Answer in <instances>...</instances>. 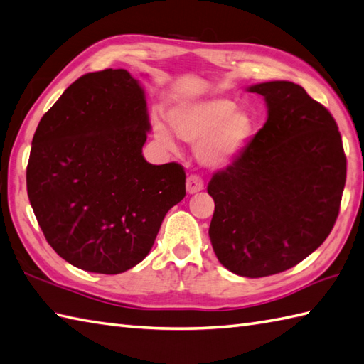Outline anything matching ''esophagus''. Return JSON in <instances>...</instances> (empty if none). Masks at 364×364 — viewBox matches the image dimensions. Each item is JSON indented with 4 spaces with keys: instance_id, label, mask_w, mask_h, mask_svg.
<instances>
[{
    "instance_id": "34e87169",
    "label": "esophagus",
    "mask_w": 364,
    "mask_h": 364,
    "mask_svg": "<svg viewBox=\"0 0 364 364\" xmlns=\"http://www.w3.org/2000/svg\"><path fill=\"white\" fill-rule=\"evenodd\" d=\"M200 190H204L203 177L198 176V174L188 176V179H187V191L190 193V195H193V193H198Z\"/></svg>"
}]
</instances>
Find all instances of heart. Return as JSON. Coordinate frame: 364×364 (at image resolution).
<instances>
[{"instance_id":"1","label":"heart","mask_w":364,"mask_h":364,"mask_svg":"<svg viewBox=\"0 0 364 364\" xmlns=\"http://www.w3.org/2000/svg\"><path fill=\"white\" fill-rule=\"evenodd\" d=\"M169 124L179 139L196 144V156L207 166L221 168L237 160L254 132V118L229 98L182 102L169 110ZM157 140L176 149L174 136L156 124Z\"/></svg>"}]
</instances>
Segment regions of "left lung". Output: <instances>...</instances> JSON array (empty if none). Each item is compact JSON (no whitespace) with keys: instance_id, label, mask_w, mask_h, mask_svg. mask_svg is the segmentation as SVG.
Masks as SVG:
<instances>
[{"instance_id":"1","label":"left lung","mask_w":364,"mask_h":364,"mask_svg":"<svg viewBox=\"0 0 364 364\" xmlns=\"http://www.w3.org/2000/svg\"><path fill=\"white\" fill-rule=\"evenodd\" d=\"M268 119L237 160L213 174L208 235L243 277L284 272L316 250L340 213L347 160L332 114L301 85L257 84Z\"/></svg>"}]
</instances>
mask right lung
I'll return each mask as SVG.
<instances>
[{
  "label": "right lung",
  "instance_id": "add662e5",
  "mask_svg": "<svg viewBox=\"0 0 364 364\" xmlns=\"http://www.w3.org/2000/svg\"><path fill=\"white\" fill-rule=\"evenodd\" d=\"M148 131L144 92L126 70L80 76L40 119L28 198L48 243L76 268H134L183 199V166L144 160Z\"/></svg>",
  "mask_w": 364,
  "mask_h": 364
}]
</instances>
